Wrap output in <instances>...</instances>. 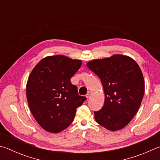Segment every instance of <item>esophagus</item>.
<instances>
[{
	"label": "esophagus",
	"instance_id": "obj_1",
	"mask_svg": "<svg viewBox=\"0 0 160 160\" xmlns=\"http://www.w3.org/2000/svg\"><path fill=\"white\" fill-rule=\"evenodd\" d=\"M92 92H91V91H89L88 92V94H86V97L87 98H90V97H91V95H92Z\"/></svg>",
	"mask_w": 160,
	"mask_h": 160
}]
</instances>
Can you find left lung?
<instances>
[{"mask_svg":"<svg viewBox=\"0 0 160 160\" xmlns=\"http://www.w3.org/2000/svg\"><path fill=\"white\" fill-rule=\"evenodd\" d=\"M88 68L100 78L104 106L94 112L97 123L116 131L128 125L138 110L145 92V81L138 63L129 56L113 55L88 62Z\"/></svg>","mask_w":160,"mask_h":160,"instance_id":"obj_1","label":"left lung"}]
</instances>
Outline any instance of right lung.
Masks as SVG:
<instances>
[{
    "label": "right lung",
    "mask_w": 160,
    "mask_h": 160,
    "mask_svg": "<svg viewBox=\"0 0 160 160\" xmlns=\"http://www.w3.org/2000/svg\"><path fill=\"white\" fill-rule=\"evenodd\" d=\"M82 61L66 56H47L29 75L26 93L28 105L37 123L53 133L63 131L72 122L78 107L86 100L80 96L70 78Z\"/></svg>",
    "instance_id": "add662e5"
}]
</instances>
